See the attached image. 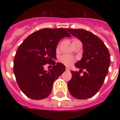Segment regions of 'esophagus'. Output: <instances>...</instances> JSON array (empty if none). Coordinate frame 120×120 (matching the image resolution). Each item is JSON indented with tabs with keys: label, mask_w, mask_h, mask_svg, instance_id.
<instances>
[{
	"label": "esophagus",
	"mask_w": 120,
	"mask_h": 120,
	"mask_svg": "<svg viewBox=\"0 0 120 120\" xmlns=\"http://www.w3.org/2000/svg\"><path fill=\"white\" fill-rule=\"evenodd\" d=\"M65 70H67V71H68V70H70L69 68H68V67H66L65 68Z\"/></svg>",
	"instance_id": "34e87169"
}]
</instances>
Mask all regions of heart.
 Masks as SVG:
<instances>
[{"label":"heart","mask_w":120,"mask_h":120,"mask_svg":"<svg viewBox=\"0 0 120 120\" xmlns=\"http://www.w3.org/2000/svg\"><path fill=\"white\" fill-rule=\"evenodd\" d=\"M58 60L60 63L66 66L71 65V64H73L75 62V58L68 55H63L60 56Z\"/></svg>","instance_id":"1"}]
</instances>
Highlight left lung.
Here are the masks:
<instances>
[{
  "label": "left lung",
  "mask_w": 120,
  "mask_h": 120,
  "mask_svg": "<svg viewBox=\"0 0 120 120\" xmlns=\"http://www.w3.org/2000/svg\"><path fill=\"white\" fill-rule=\"evenodd\" d=\"M67 30L80 39L83 47V57L75 64L80 70L71 71L72 77L68 82V88L75 98H90L100 89L108 74L110 53L103 41L93 33L80 29H67ZM82 72L83 75H80Z\"/></svg>",
  "instance_id": "left-lung-1"
}]
</instances>
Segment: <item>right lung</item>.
I'll return each instance as SVG.
<instances>
[{
	"label": "right lung",
	"mask_w": 120,
	"mask_h": 120,
	"mask_svg": "<svg viewBox=\"0 0 120 120\" xmlns=\"http://www.w3.org/2000/svg\"><path fill=\"white\" fill-rule=\"evenodd\" d=\"M71 35L64 29H42L32 33L18 48L14 60V73L20 89L33 100L49 97L53 83L65 70L61 63L55 64L58 41ZM53 65L47 72L44 65Z\"/></svg>",
	"instance_id": "obj_1"
}]
</instances>
